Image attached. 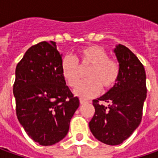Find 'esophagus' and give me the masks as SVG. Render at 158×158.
<instances>
[{"mask_svg": "<svg viewBox=\"0 0 158 158\" xmlns=\"http://www.w3.org/2000/svg\"><path fill=\"white\" fill-rule=\"evenodd\" d=\"M79 102H80V104H85V103H87L88 102H87L86 100L80 99V100H79Z\"/></svg>", "mask_w": 158, "mask_h": 158, "instance_id": "1", "label": "esophagus"}]
</instances>
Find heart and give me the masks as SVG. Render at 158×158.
<instances>
[{"label": "heart", "instance_id": "heart-1", "mask_svg": "<svg viewBox=\"0 0 158 158\" xmlns=\"http://www.w3.org/2000/svg\"><path fill=\"white\" fill-rule=\"evenodd\" d=\"M89 67L86 79L74 90V94L83 99L97 95L102 87L110 89L119 78L118 64L108 57L107 52L99 46H86L79 51L77 60L72 56H65L61 62V73L67 85L75 87L81 79L82 71Z\"/></svg>", "mask_w": 158, "mask_h": 158}]
</instances>
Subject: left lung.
<instances>
[{"label":"left lung","mask_w":158,"mask_h":158,"mask_svg":"<svg viewBox=\"0 0 158 158\" xmlns=\"http://www.w3.org/2000/svg\"><path fill=\"white\" fill-rule=\"evenodd\" d=\"M114 53L119 63V78L105 94L93 100L95 112L89 122L93 135L108 145L122 143L139 127L147 96L146 73L138 57L121 44Z\"/></svg>","instance_id":"8db88e82"}]
</instances>
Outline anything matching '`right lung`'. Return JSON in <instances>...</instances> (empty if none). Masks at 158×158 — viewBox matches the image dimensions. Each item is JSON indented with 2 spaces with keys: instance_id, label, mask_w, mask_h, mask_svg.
<instances>
[{
  "instance_id": "right-lung-1",
  "label": "right lung",
  "mask_w": 158,
  "mask_h": 158,
  "mask_svg": "<svg viewBox=\"0 0 158 158\" xmlns=\"http://www.w3.org/2000/svg\"><path fill=\"white\" fill-rule=\"evenodd\" d=\"M61 62L56 42L42 41L25 52L16 68L17 119L28 136L42 146L65 137L79 106L62 76Z\"/></svg>"
}]
</instances>
